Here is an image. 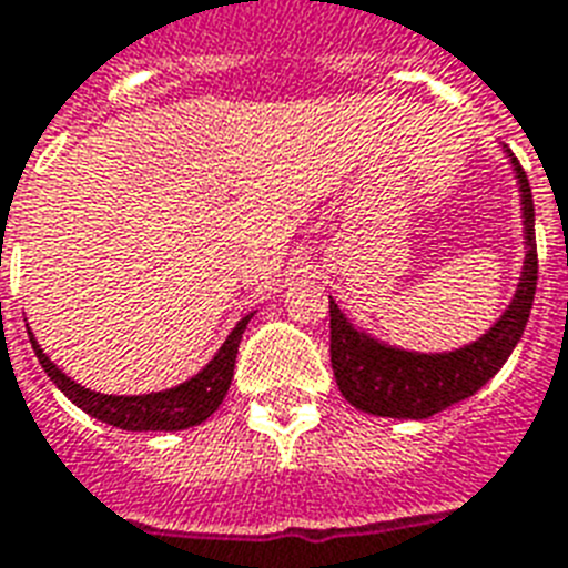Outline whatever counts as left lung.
<instances>
[{"mask_svg": "<svg viewBox=\"0 0 568 568\" xmlns=\"http://www.w3.org/2000/svg\"><path fill=\"white\" fill-rule=\"evenodd\" d=\"M505 149L514 169L523 206L525 260L519 283L496 324L464 347L419 353L376 338L353 324L329 297V358L332 373L353 408L373 417L426 419L449 405L467 399L501 371L523 338L537 292V239H534V197L523 165Z\"/></svg>", "mask_w": 568, "mask_h": 568, "instance_id": "1", "label": "left lung"}]
</instances>
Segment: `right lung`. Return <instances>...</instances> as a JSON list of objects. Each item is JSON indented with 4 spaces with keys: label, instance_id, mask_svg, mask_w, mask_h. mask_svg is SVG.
Masks as SVG:
<instances>
[{
    "label": "right lung",
    "instance_id": "right-lung-1",
    "mask_svg": "<svg viewBox=\"0 0 568 568\" xmlns=\"http://www.w3.org/2000/svg\"><path fill=\"white\" fill-rule=\"evenodd\" d=\"M253 312L239 321L219 353L192 376V379L180 382L174 388L165 390H151V394H133V396H119V394H101V390H90L84 385H78L75 379H69L67 373L60 371L52 358L45 356L43 347L37 344L31 335V347H34L37 358L43 364L45 376L58 385L63 396H69L72 403L87 412L90 417L108 423V426L124 428V432H180V428L201 426L210 414L219 412V405L224 403V396L233 382V367H236V353L242 332L251 324Z\"/></svg>",
    "mask_w": 568,
    "mask_h": 568
}]
</instances>
